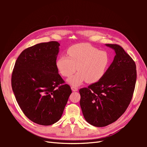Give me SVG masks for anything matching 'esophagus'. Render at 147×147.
Here are the masks:
<instances>
[{
  "label": "esophagus",
  "mask_w": 147,
  "mask_h": 147,
  "mask_svg": "<svg viewBox=\"0 0 147 147\" xmlns=\"http://www.w3.org/2000/svg\"><path fill=\"white\" fill-rule=\"evenodd\" d=\"M71 89H72V90L73 91H78V88L76 87H74V86H72L71 87Z\"/></svg>",
  "instance_id": "34e87169"
}]
</instances>
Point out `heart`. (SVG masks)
<instances>
[{"label":"heart","instance_id":"1","mask_svg":"<svg viewBox=\"0 0 147 147\" xmlns=\"http://www.w3.org/2000/svg\"><path fill=\"white\" fill-rule=\"evenodd\" d=\"M68 56L62 55L56 60V65L61 75L69 77L68 83L74 86L84 82L94 83L104 77L110 63L108 53L99 50L90 44L82 43L70 47L67 50Z\"/></svg>","mask_w":147,"mask_h":147}]
</instances>
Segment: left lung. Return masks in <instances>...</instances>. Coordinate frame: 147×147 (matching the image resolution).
Instances as JSON below:
<instances>
[{
    "instance_id": "1",
    "label": "left lung",
    "mask_w": 147,
    "mask_h": 147,
    "mask_svg": "<svg viewBox=\"0 0 147 147\" xmlns=\"http://www.w3.org/2000/svg\"><path fill=\"white\" fill-rule=\"evenodd\" d=\"M115 50L113 61L100 81L79 90L86 121L96 127L116 121L124 113L134 91L137 71L135 62L117 44H105Z\"/></svg>"
}]
</instances>
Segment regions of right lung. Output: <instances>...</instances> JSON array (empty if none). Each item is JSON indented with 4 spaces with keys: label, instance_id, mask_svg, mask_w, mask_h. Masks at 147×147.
I'll use <instances>...</instances> for the list:
<instances>
[{
    "label": "right lung",
    "instance_id": "1",
    "mask_svg": "<svg viewBox=\"0 0 147 147\" xmlns=\"http://www.w3.org/2000/svg\"><path fill=\"white\" fill-rule=\"evenodd\" d=\"M60 44L40 43L20 55L11 75V87L24 114L40 125L58 121L72 93L56 65Z\"/></svg>",
    "mask_w": 147,
    "mask_h": 147
}]
</instances>
